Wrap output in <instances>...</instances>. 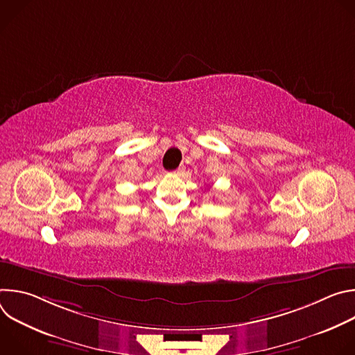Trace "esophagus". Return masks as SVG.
Instances as JSON below:
<instances>
[{
  "label": "esophagus",
  "mask_w": 355,
  "mask_h": 355,
  "mask_svg": "<svg viewBox=\"0 0 355 355\" xmlns=\"http://www.w3.org/2000/svg\"><path fill=\"white\" fill-rule=\"evenodd\" d=\"M184 170H185V168H184V166H181V167H178L174 173H175V174H182V173H184Z\"/></svg>",
  "instance_id": "1"
}]
</instances>
